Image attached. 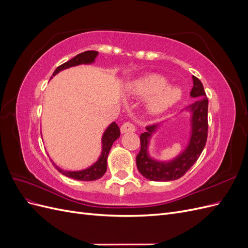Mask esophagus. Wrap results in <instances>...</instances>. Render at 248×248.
<instances>
[{
  "label": "esophagus",
  "instance_id": "1",
  "mask_svg": "<svg viewBox=\"0 0 248 248\" xmlns=\"http://www.w3.org/2000/svg\"><path fill=\"white\" fill-rule=\"evenodd\" d=\"M136 131V126H134L133 123L131 122H125L122 126H121V132L125 133V132H133Z\"/></svg>",
  "mask_w": 248,
  "mask_h": 248
}]
</instances>
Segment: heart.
I'll return each mask as SVG.
<instances>
[{
  "mask_svg": "<svg viewBox=\"0 0 248 248\" xmlns=\"http://www.w3.org/2000/svg\"><path fill=\"white\" fill-rule=\"evenodd\" d=\"M166 86V78L157 74H152L134 82L133 92L141 97L156 93L151 101V109L159 112L172 106L182 96V91L179 88Z\"/></svg>",
  "mask_w": 248,
  "mask_h": 248,
  "instance_id": "obj_1",
  "label": "heart"
}]
</instances>
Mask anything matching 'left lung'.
<instances>
[{"label": "left lung", "instance_id": "8db88e82", "mask_svg": "<svg viewBox=\"0 0 248 248\" xmlns=\"http://www.w3.org/2000/svg\"><path fill=\"white\" fill-rule=\"evenodd\" d=\"M193 87L190 96L194 102L188 107L192 112V134L189 146L185 151L171 162L163 163L150 158L147 148L149 139L156 128V125L146 127L147 132L140 134V150L137 155V167L140 174L152 181H171L181 178L198 160L204 150L208 138V98L202 81L192 77Z\"/></svg>", "mask_w": 248, "mask_h": 248}]
</instances>
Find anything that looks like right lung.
<instances>
[{
  "instance_id": "obj_1",
  "label": "right lung",
  "mask_w": 248,
  "mask_h": 248,
  "mask_svg": "<svg viewBox=\"0 0 248 248\" xmlns=\"http://www.w3.org/2000/svg\"><path fill=\"white\" fill-rule=\"evenodd\" d=\"M97 55H98V51H95V50H87V51L81 52V54H78V56L69 60L68 62H65L64 64L60 65L55 70V72L52 73V76H56L58 72H60L63 69L69 68V67H72V66L92 63L94 62ZM119 137H120V128L118 124L115 122L111 123L108 127V129L106 130V132H104L102 137V154L100 156V158L96 163H94L91 168L84 170H79V171H66V170H63L62 169L58 168L55 163L54 166L60 172H61V174L65 175L66 177L79 180V181H94V180L101 178L104 175V172L107 171V159H108V152L111 148L112 142H114Z\"/></svg>"
}]
</instances>
